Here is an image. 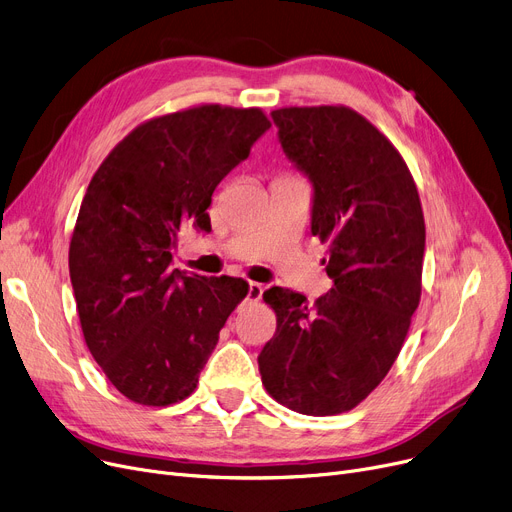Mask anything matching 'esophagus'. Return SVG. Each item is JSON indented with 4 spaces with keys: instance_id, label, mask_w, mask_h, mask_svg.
Here are the masks:
<instances>
[{
    "instance_id": "esophagus-1",
    "label": "esophagus",
    "mask_w": 512,
    "mask_h": 512,
    "mask_svg": "<svg viewBox=\"0 0 512 512\" xmlns=\"http://www.w3.org/2000/svg\"><path fill=\"white\" fill-rule=\"evenodd\" d=\"M262 285L260 283H256V281H250L248 283V300L250 302H258L260 298H262Z\"/></svg>"
}]
</instances>
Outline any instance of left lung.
<instances>
[{"label":"left lung","mask_w":512,"mask_h":512,"mask_svg":"<svg viewBox=\"0 0 512 512\" xmlns=\"http://www.w3.org/2000/svg\"><path fill=\"white\" fill-rule=\"evenodd\" d=\"M283 152L314 185L312 235L327 243L331 291L306 304L271 287L277 331L258 356L262 385L310 417L356 408L396 362L421 302L425 218L402 154L348 106L273 110Z\"/></svg>","instance_id":"left-lung-1"}]
</instances>
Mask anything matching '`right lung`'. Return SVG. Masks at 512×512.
<instances>
[{
	"instance_id": "right-lung-1",
	"label": "right lung",
	"mask_w": 512,
	"mask_h": 512,
	"mask_svg": "<svg viewBox=\"0 0 512 512\" xmlns=\"http://www.w3.org/2000/svg\"><path fill=\"white\" fill-rule=\"evenodd\" d=\"M271 127L260 108L200 104L137 125L104 158L72 229L68 269L85 344L141 406L185 400L248 296L239 277L173 271L187 227L210 231L212 193Z\"/></svg>"
}]
</instances>
